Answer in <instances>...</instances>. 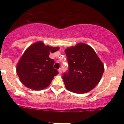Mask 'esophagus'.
Segmentation results:
<instances>
[{
  "label": "esophagus",
  "instance_id": "34e87169",
  "mask_svg": "<svg viewBox=\"0 0 124 124\" xmlns=\"http://www.w3.org/2000/svg\"><path fill=\"white\" fill-rule=\"evenodd\" d=\"M58 72H59V74H61V73H62V69H61V68H60V69H58Z\"/></svg>",
  "mask_w": 124,
  "mask_h": 124
}]
</instances>
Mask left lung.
<instances>
[{"label": "left lung", "mask_w": 124, "mask_h": 124, "mask_svg": "<svg viewBox=\"0 0 124 124\" xmlns=\"http://www.w3.org/2000/svg\"><path fill=\"white\" fill-rule=\"evenodd\" d=\"M69 72L64 73L63 82L67 90L73 93L83 94L93 89L103 76L104 66L93 48L85 43L65 49Z\"/></svg>", "instance_id": "obj_1"}]
</instances>
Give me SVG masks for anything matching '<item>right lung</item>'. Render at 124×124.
Masks as SVG:
<instances>
[{"mask_svg": "<svg viewBox=\"0 0 124 124\" xmlns=\"http://www.w3.org/2000/svg\"><path fill=\"white\" fill-rule=\"evenodd\" d=\"M59 49L45 45L37 41L30 45L20 58L16 65V72L20 82L26 87L41 90L49 86L58 72L54 68V59L49 57L50 52Z\"/></svg>", "mask_w": 124, "mask_h": 124, "instance_id": "right-lung-1", "label": "right lung"}]
</instances>
